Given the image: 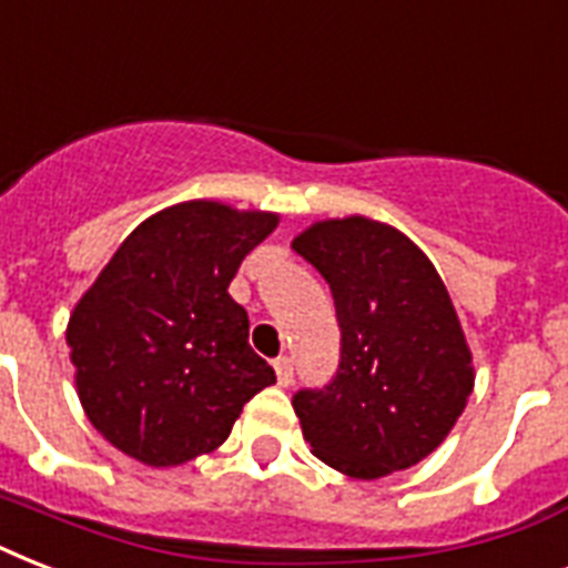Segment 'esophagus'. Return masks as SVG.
Here are the masks:
<instances>
[{
  "instance_id": "1",
  "label": "esophagus",
  "mask_w": 568,
  "mask_h": 568,
  "mask_svg": "<svg viewBox=\"0 0 568 568\" xmlns=\"http://www.w3.org/2000/svg\"><path fill=\"white\" fill-rule=\"evenodd\" d=\"M274 372H276V383L280 386H292L294 379V363L288 356H276L274 359Z\"/></svg>"
}]
</instances>
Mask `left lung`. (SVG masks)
<instances>
[{"mask_svg":"<svg viewBox=\"0 0 568 568\" xmlns=\"http://www.w3.org/2000/svg\"><path fill=\"white\" fill-rule=\"evenodd\" d=\"M327 280L342 356L327 386L292 397L315 457L359 480L415 466L457 424L475 386L448 288L404 232L324 221L292 244Z\"/></svg>","mask_w":568,"mask_h":568,"instance_id":"8db88e82","label":"left lung"}]
</instances>
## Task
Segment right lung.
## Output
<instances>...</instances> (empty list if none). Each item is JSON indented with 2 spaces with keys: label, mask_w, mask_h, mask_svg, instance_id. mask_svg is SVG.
<instances>
[{
  "label": "right lung",
  "mask_w": 568,
  "mask_h": 568,
  "mask_svg": "<svg viewBox=\"0 0 568 568\" xmlns=\"http://www.w3.org/2000/svg\"><path fill=\"white\" fill-rule=\"evenodd\" d=\"M276 214L191 200L146 217L75 303L67 345L91 424L146 466L226 442L250 397L276 383L250 347L230 283Z\"/></svg>",
  "instance_id": "right-lung-1"
}]
</instances>
